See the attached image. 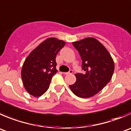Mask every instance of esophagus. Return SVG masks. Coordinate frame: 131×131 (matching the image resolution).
Returning <instances> with one entry per match:
<instances>
[{
  "mask_svg": "<svg viewBox=\"0 0 131 131\" xmlns=\"http://www.w3.org/2000/svg\"><path fill=\"white\" fill-rule=\"evenodd\" d=\"M72 73H73V70H70L69 72H64V74H65V75H70V74H72Z\"/></svg>",
  "mask_w": 131,
  "mask_h": 131,
  "instance_id": "34e87169",
  "label": "esophagus"
}]
</instances>
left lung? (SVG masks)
I'll use <instances>...</instances> for the list:
<instances>
[{
    "mask_svg": "<svg viewBox=\"0 0 131 131\" xmlns=\"http://www.w3.org/2000/svg\"><path fill=\"white\" fill-rule=\"evenodd\" d=\"M72 44L81 56L84 73L75 74L77 80L69 87L76 96L90 98L102 90L111 79L114 61L106 47L94 38H86Z\"/></svg>",
    "mask_w": 131,
    "mask_h": 131,
    "instance_id": "8db88e82",
    "label": "left lung"
}]
</instances>
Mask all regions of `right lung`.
<instances>
[{"mask_svg": "<svg viewBox=\"0 0 131 131\" xmlns=\"http://www.w3.org/2000/svg\"><path fill=\"white\" fill-rule=\"evenodd\" d=\"M64 45L63 40L49 38L25 59L21 68V79L29 94L40 96L47 91L52 78L58 72L56 58Z\"/></svg>", "mask_w": 131, "mask_h": 131, "instance_id": "add662e5", "label": "right lung"}]
</instances>
